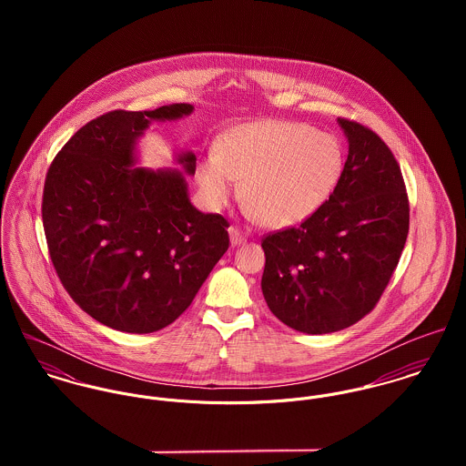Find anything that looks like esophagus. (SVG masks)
<instances>
[{
    "label": "esophagus",
    "mask_w": 466,
    "mask_h": 466,
    "mask_svg": "<svg viewBox=\"0 0 466 466\" xmlns=\"http://www.w3.org/2000/svg\"><path fill=\"white\" fill-rule=\"evenodd\" d=\"M229 242L233 248H237V246L246 244V237L240 231H237L235 228H229Z\"/></svg>",
    "instance_id": "1"
}]
</instances>
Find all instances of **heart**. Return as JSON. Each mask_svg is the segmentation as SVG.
<instances>
[{"label":"heart","instance_id":"obj_1","mask_svg":"<svg viewBox=\"0 0 466 466\" xmlns=\"http://www.w3.org/2000/svg\"><path fill=\"white\" fill-rule=\"evenodd\" d=\"M342 147L332 134L294 122H258L226 134L198 167V181L213 209L240 194L248 215L283 229L314 215L332 196L342 174Z\"/></svg>","mask_w":466,"mask_h":466}]
</instances>
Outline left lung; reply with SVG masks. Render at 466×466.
<instances>
[{
    "mask_svg": "<svg viewBox=\"0 0 466 466\" xmlns=\"http://www.w3.org/2000/svg\"><path fill=\"white\" fill-rule=\"evenodd\" d=\"M337 124L348 159L332 196L299 228L262 242L267 307L312 335L348 329L373 310L409 231V200L390 147L357 122Z\"/></svg>",
    "mask_w": 466,
    "mask_h": 466,
    "instance_id": "left-lung-1",
    "label": "left lung"
}]
</instances>
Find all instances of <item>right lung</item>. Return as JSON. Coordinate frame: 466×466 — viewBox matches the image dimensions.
<instances>
[{"label":"right lung","mask_w":466,"mask_h":466,"mask_svg":"<svg viewBox=\"0 0 466 466\" xmlns=\"http://www.w3.org/2000/svg\"><path fill=\"white\" fill-rule=\"evenodd\" d=\"M194 113L190 104L113 111L71 136L43 194V226L69 296L98 323L150 333L174 323L229 248L228 222L188 198L196 154L181 167H137V143L156 122Z\"/></svg>","instance_id":"right-lung-1"}]
</instances>
